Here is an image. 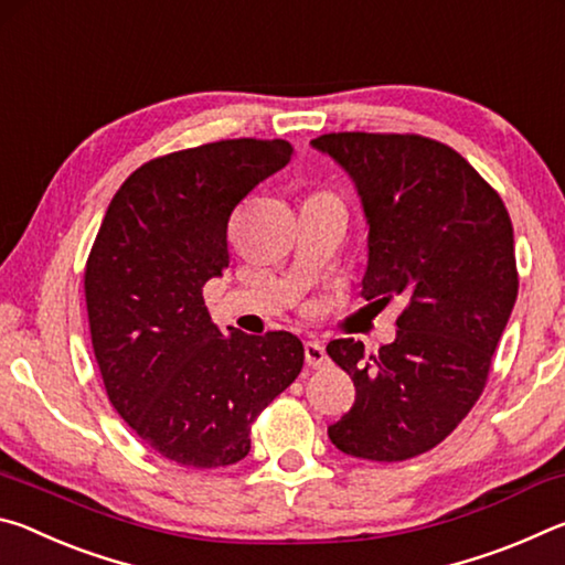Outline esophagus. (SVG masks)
I'll list each match as a JSON object with an SVG mask.
<instances>
[{"instance_id":"obj_1","label":"esophagus","mask_w":565,"mask_h":565,"mask_svg":"<svg viewBox=\"0 0 565 565\" xmlns=\"http://www.w3.org/2000/svg\"><path fill=\"white\" fill-rule=\"evenodd\" d=\"M303 356H306V363H309L311 369H321V366H327V363H329L327 349H323L319 341H306L303 343Z\"/></svg>"}]
</instances>
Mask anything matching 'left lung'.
Wrapping results in <instances>:
<instances>
[{
  "mask_svg": "<svg viewBox=\"0 0 565 565\" xmlns=\"http://www.w3.org/2000/svg\"><path fill=\"white\" fill-rule=\"evenodd\" d=\"M311 147L337 161L359 191L369 224L363 299H406L394 343L374 356L353 339L327 347L356 386L329 438L349 456L406 461L441 444L489 379L519 296L511 216L441 141L339 131Z\"/></svg>",
  "mask_w": 565,
  "mask_h": 565,
  "instance_id": "obj_1",
  "label": "left lung"
}]
</instances>
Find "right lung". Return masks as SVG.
Masks as SVG:
<instances>
[{"instance_id": "obj_1", "label": "right lung", "mask_w": 565, "mask_h": 565, "mask_svg": "<svg viewBox=\"0 0 565 565\" xmlns=\"http://www.w3.org/2000/svg\"><path fill=\"white\" fill-rule=\"evenodd\" d=\"M291 157L284 139H226L151 159L94 238L84 294L104 388L131 431L179 466L242 461L256 416L301 374L294 333L224 337L202 296L228 266L234 206Z\"/></svg>"}]
</instances>
